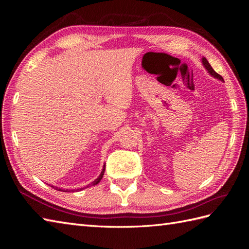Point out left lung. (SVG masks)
I'll return each instance as SVG.
<instances>
[{
  "label": "left lung",
  "instance_id": "obj_1",
  "mask_svg": "<svg viewBox=\"0 0 249 249\" xmlns=\"http://www.w3.org/2000/svg\"><path fill=\"white\" fill-rule=\"evenodd\" d=\"M202 64L205 65V67L207 69V71L212 74V76L214 77V78H217V79H219V80H221V81H223V78L220 76L219 73H217L213 69H212V66L210 65V63L208 62V60L206 59V58H202Z\"/></svg>",
  "mask_w": 249,
  "mask_h": 249
}]
</instances>
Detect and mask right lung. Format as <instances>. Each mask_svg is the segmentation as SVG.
Listing matches in <instances>:
<instances>
[{
	"label": "right lung",
	"mask_w": 249,
	"mask_h": 249,
	"mask_svg": "<svg viewBox=\"0 0 249 249\" xmlns=\"http://www.w3.org/2000/svg\"><path fill=\"white\" fill-rule=\"evenodd\" d=\"M105 167H106V166H104V169H103V171L101 172V175H100V177H99V178H96V179L94 180V182H92V183H91V184H90V185H92V186H94V185H96V184H99V183H100V180L102 179V178H103V176H104V172H105ZM52 187H53V186H52ZM87 187H88V186H87ZM53 188H54V187H53ZM56 189H58V188H57V187H56ZM82 189H84V188H82ZM82 189H80V190H82ZM59 190H60V191H61V189H59ZM66 191H67V190H66ZM66 191H65V192H66Z\"/></svg>",
	"instance_id": "1"
}]
</instances>
